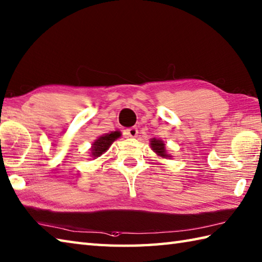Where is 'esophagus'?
<instances>
[{
	"mask_svg": "<svg viewBox=\"0 0 262 262\" xmlns=\"http://www.w3.org/2000/svg\"><path fill=\"white\" fill-rule=\"evenodd\" d=\"M126 134L129 136V137H136L137 134H138V129L137 127H130L128 128V129L126 130Z\"/></svg>",
	"mask_w": 262,
	"mask_h": 262,
	"instance_id": "esophagus-1",
	"label": "esophagus"
}]
</instances>
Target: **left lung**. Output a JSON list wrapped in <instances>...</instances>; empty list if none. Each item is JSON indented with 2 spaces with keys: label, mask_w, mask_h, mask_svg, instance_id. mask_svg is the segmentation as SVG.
Masks as SVG:
<instances>
[{
  "label": "left lung",
  "mask_w": 262,
  "mask_h": 262,
  "mask_svg": "<svg viewBox=\"0 0 262 262\" xmlns=\"http://www.w3.org/2000/svg\"><path fill=\"white\" fill-rule=\"evenodd\" d=\"M151 148L161 158H164V159L171 158L170 155L166 153V151H165V144L163 143V141L157 140V138H152V140H151Z\"/></svg>",
  "instance_id": "obj_1"
}]
</instances>
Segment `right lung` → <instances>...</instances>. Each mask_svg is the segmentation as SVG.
<instances>
[{
    "mask_svg": "<svg viewBox=\"0 0 262 262\" xmlns=\"http://www.w3.org/2000/svg\"><path fill=\"white\" fill-rule=\"evenodd\" d=\"M119 132H111L109 134H104L102 136L98 137L96 141L93 142L92 147H91V157L92 158H99L100 155L103 154L107 149L111 146L117 138L120 137Z\"/></svg>",
    "mask_w": 262,
    "mask_h": 262,
    "instance_id": "add662e5",
    "label": "right lung"
}]
</instances>
